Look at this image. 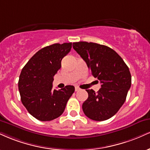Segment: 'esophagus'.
I'll return each instance as SVG.
<instances>
[{"mask_svg":"<svg viewBox=\"0 0 150 150\" xmlns=\"http://www.w3.org/2000/svg\"><path fill=\"white\" fill-rule=\"evenodd\" d=\"M80 88H78V87H77V86H75V91H80Z\"/></svg>","mask_w":150,"mask_h":150,"instance_id":"esophagus-1","label":"esophagus"}]
</instances>
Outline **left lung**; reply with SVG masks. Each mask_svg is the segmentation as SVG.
Wrapping results in <instances>:
<instances>
[{
  "label": "left lung",
  "instance_id": "left-lung-1",
  "mask_svg": "<svg viewBox=\"0 0 150 150\" xmlns=\"http://www.w3.org/2000/svg\"><path fill=\"white\" fill-rule=\"evenodd\" d=\"M73 47L101 84L96 93L93 89L86 90L89 96L82 104L83 112L92 120L111 118L124 103L131 87L129 67L109 47L87 42H73Z\"/></svg>",
  "mask_w": 150,
  "mask_h": 150
}]
</instances>
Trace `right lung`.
I'll list each match as a JSON object with an SVG mask.
<instances>
[{
  "mask_svg": "<svg viewBox=\"0 0 150 150\" xmlns=\"http://www.w3.org/2000/svg\"><path fill=\"white\" fill-rule=\"evenodd\" d=\"M71 47V42L47 46L36 52L21 70L18 82L21 103L37 120L46 122L61 116L75 91L71 85L52 89L54 76Z\"/></svg>",
  "mask_w": 150,
  "mask_h": 150,
  "instance_id": "obj_1",
  "label": "right lung"
}]
</instances>
